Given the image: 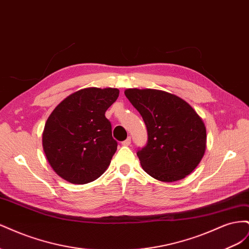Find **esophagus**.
<instances>
[{
    "label": "esophagus",
    "instance_id": "esophagus-1",
    "mask_svg": "<svg viewBox=\"0 0 249 249\" xmlns=\"http://www.w3.org/2000/svg\"><path fill=\"white\" fill-rule=\"evenodd\" d=\"M122 144L124 146H129L131 144V137H127L124 141L122 142Z\"/></svg>",
    "mask_w": 249,
    "mask_h": 249
}]
</instances>
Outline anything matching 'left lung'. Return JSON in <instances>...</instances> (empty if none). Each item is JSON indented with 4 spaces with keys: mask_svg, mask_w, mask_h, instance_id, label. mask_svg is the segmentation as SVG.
Here are the masks:
<instances>
[{
    "mask_svg": "<svg viewBox=\"0 0 249 249\" xmlns=\"http://www.w3.org/2000/svg\"><path fill=\"white\" fill-rule=\"evenodd\" d=\"M147 129L146 145L137 152L147 175L161 182L183 179L205 155L207 131L201 117L178 95L158 89L124 90Z\"/></svg>",
    "mask_w": 249,
    "mask_h": 249,
    "instance_id": "8db88e82",
    "label": "left lung"
}]
</instances>
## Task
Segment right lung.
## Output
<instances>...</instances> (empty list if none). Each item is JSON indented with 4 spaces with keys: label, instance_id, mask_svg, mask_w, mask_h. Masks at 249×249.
I'll return each instance as SVG.
<instances>
[{
    "label": "right lung",
    "instance_id": "add662e5",
    "mask_svg": "<svg viewBox=\"0 0 249 249\" xmlns=\"http://www.w3.org/2000/svg\"><path fill=\"white\" fill-rule=\"evenodd\" d=\"M118 94L117 88H84L53 110L43 129L42 147L59 177L82 185L106 171L117 142L105 113Z\"/></svg>",
    "mask_w": 249,
    "mask_h": 249
}]
</instances>
